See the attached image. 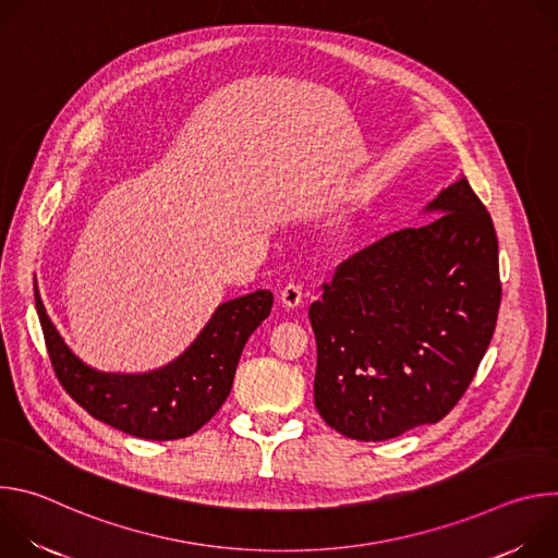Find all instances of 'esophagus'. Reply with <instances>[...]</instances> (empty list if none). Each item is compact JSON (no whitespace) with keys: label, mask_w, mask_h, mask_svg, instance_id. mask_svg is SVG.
<instances>
[{"label":"esophagus","mask_w":558,"mask_h":558,"mask_svg":"<svg viewBox=\"0 0 558 558\" xmlns=\"http://www.w3.org/2000/svg\"><path fill=\"white\" fill-rule=\"evenodd\" d=\"M302 298H304V291H302V287H300V284H293V282H289V284H287V287L280 291V302H282L284 306H289V308H295V306H300Z\"/></svg>","instance_id":"obj_1"}]
</instances>
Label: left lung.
<instances>
[{
  "instance_id": "8db88e82",
  "label": "left lung",
  "mask_w": 558,
  "mask_h": 558,
  "mask_svg": "<svg viewBox=\"0 0 558 558\" xmlns=\"http://www.w3.org/2000/svg\"><path fill=\"white\" fill-rule=\"evenodd\" d=\"M342 260L308 306L317 344L313 400L344 437L381 441L444 420L493 340L501 304L493 218L465 177Z\"/></svg>"
}]
</instances>
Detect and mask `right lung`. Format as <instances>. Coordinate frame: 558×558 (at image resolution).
I'll list each match as a JSON object with an SVG mask.
<instances>
[{
  "label": "right lung",
  "instance_id": "right-lung-1",
  "mask_svg": "<svg viewBox=\"0 0 558 558\" xmlns=\"http://www.w3.org/2000/svg\"><path fill=\"white\" fill-rule=\"evenodd\" d=\"M52 371L72 400L95 420L132 437L168 441L194 435L225 404L238 360L274 304L258 289L216 308L194 344L170 366L147 375L99 373L63 344L35 289Z\"/></svg>",
  "mask_w": 558,
  "mask_h": 558
}]
</instances>
